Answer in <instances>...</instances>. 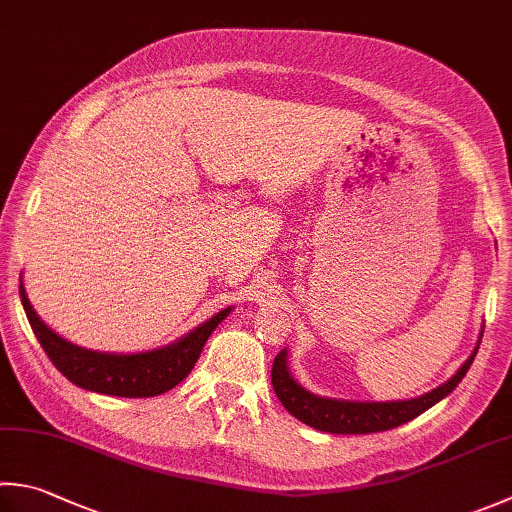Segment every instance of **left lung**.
<instances>
[{"label": "left lung", "instance_id": "8db88e82", "mask_svg": "<svg viewBox=\"0 0 512 512\" xmlns=\"http://www.w3.org/2000/svg\"><path fill=\"white\" fill-rule=\"evenodd\" d=\"M484 326L479 330V339L473 348V353L468 355L466 362L457 368V373L428 393L413 397V399H397V402H353V399H335V397H322L306 390L297 382L288 368V350L284 348L282 353L275 357L273 364V388L279 397V402L284 404L290 415L297 417L299 422H304L310 428L322 430V433L333 435H366V433H382V430L397 428L417 415H422L424 410L442 402L448 397L457 384L462 382L464 375L468 373L470 364L482 344Z\"/></svg>", "mask_w": 512, "mask_h": 512}]
</instances>
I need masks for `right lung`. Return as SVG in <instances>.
<instances>
[{
	"label": "right lung",
	"mask_w": 512,
	"mask_h": 512,
	"mask_svg": "<svg viewBox=\"0 0 512 512\" xmlns=\"http://www.w3.org/2000/svg\"><path fill=\"white\" fill-rule=\"evenodd\" d=\"M19 297H22V306L37 342L42 344L59 373L79 388L113 397H157L175 388L197 364L210 333L233 310V306L219 310L217 315L166 346L144 350V353H102V350L68 342L53 328H48L30 304L24 279L19 282Z\"/></svg>",
	"instance_id": "add662e5"
}]
</instances>
